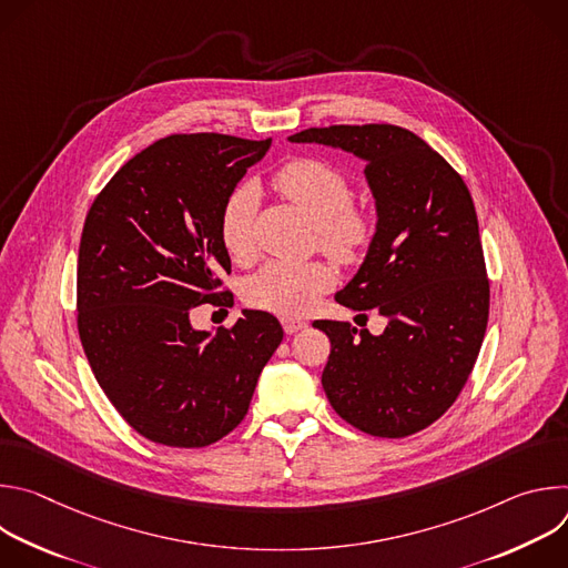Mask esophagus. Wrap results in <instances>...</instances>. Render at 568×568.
Returning a JSON list of instances; mask_svg holds the SVG:
<instances>
[{"mask_svg":"<svg viewBox=\"0 0 568 568\" xmlns=\"http://www.w3.org/2000/svg\"><path fill=\"white\" fill-rule=\"evenodd\" d=\"M305 328H307V323L301 318H283V331L287 335H296L298 331H305Z\"/></svg>","mask_w":568,"mask_h":568,"instance_id":"esophagus-1","label":"esophagus"}]
</instances>
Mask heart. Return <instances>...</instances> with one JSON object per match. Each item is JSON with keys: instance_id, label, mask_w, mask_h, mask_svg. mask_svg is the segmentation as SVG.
<instances>
[{"instance_id": "heart-1", "label": "heart", "mask_w": 568, "mask_h": 568, "mask_svg": "<svg viewBox=\"0 0 568 568\" xmlns=\"http://www.w3.org/2000/svg\"><path fill=\"white\" fill-rule=\"evenodd\" d=\"M274 186L316 224L318 247L337 261H357L375 233V220L353 204L348 178L333 164L314 156L292 159L274 175ZM258 186H235L220 209V237L233 258H250L254 252V220ZM337 274L323 261L292 263L270 261L245 285L250 305L283 318L307 314L316 301L333 290Z\"/></svg>"}]
</instances>
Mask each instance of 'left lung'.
Returning <instances> with one entry per match:
<instances>
[{
    "mask_svg": "<svg viewBox=\"0 0 568 568\" xmlns=\"http://www.w3.org/2000/svg\"><path fill=\"white\" fill-rule=\"evenodd\" d=\"M287 141L359 156L377 213L366 258L335 301L388 323L377 337L346 321L314 323L331 339L323 390L359 432L412 436L452 407L488 326L490 283L471 195L429 143L397 125L310 128Z\"/></svg>",
    "mask_w": 568,
    "mask_h": 568,
    "instance_id": "obj_1",
    "label": "left lung"
}]
</instances>
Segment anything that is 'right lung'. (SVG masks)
Instances as JSON below:
<instances>
[{"label": "right lung", "instance_id": "1", "mask_svg": "<svg viewBox=\"0 0 568 568\" xmlns=\"http://www.w3.org/2000/svg\"><path fill=\"white\" fill-rule=\"evenodd\" d=\"M272 139L171 134L108 182L78 250V335L103 393L152 443L206 447L247 416L283 342L276 316L242 310L233 328L195 331L191 310L224 305L231 272L220 209Z\"/></svg>", "mask_w": 568, "mask_h": 568}]
</instances>
